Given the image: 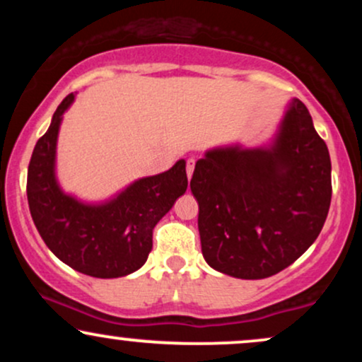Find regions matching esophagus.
Masks as SVG:
<instances>
[{
  "label": "esophagus",
  "instance_id": "1",
  "mask_svg": "<svg viewBox=\"0 0 362 362\" xmlns=\"http://www.w3.org/2000/svg\"><path fill=\"white\" fill-rule=\"evenodd\" d=\"M194 168H195V158H189V160H187V177H189V180L192 178Z\"/></svg>",
  "mask_w": 362,
  "mask_h": 362
}]
</instances>
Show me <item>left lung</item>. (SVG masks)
<instances>
[{"label":"left lung","mask_w":362,"mask_h":362,"mask_svg":"<svg viewBox=\"0 0 362 362\" xmlns=\"http://www.w3.org/2000/svg\"><path fill=\"white\" fill-rule=\"evenodd\" d=\"M190 190L207 264L238 279H265L300 259L322 231L330 155L305 103L293 98L267 143L207 149Z\"/></svg>","instance_id":"8db88e82"}]
</instances>
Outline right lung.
Returning a JSON list of instances; mask_svg holds the SVG:
<instances>
[{"label": "right lung", "instance_id": "obj_1", "mask_svg": "<svg viewBox=\"0 0 362 362\" xmlns=\"http://www.w3.org/2000/svg\"><path fill=\"white\" fill-rule=\"evenodd\" d=\"M71 93L54 112L47 132L37 141L27 175L32 219L54 255L74 271L98 279L136 272L153 248V228L185 194V160L124 187L105 201L88 202L62 190L56 173L57 136Z\"/></svg>", "mask_w": 362, "mask_h": 362}]
</instances>
